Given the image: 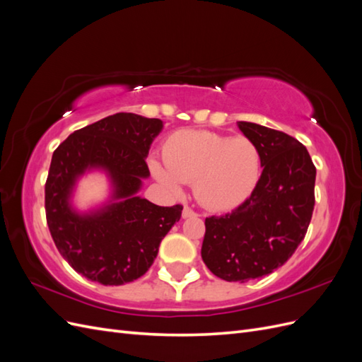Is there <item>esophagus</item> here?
I'll use <instances>...</instances> for the list:
<instances>
[{
	"label": "esophagus",
	"instance_id": "esophagus-1",
	"mask_svg": "<svg viewBox=\"0 0 362 362\" xmlns=\"http://www.w3.org/2000/svg\"><path fill=\"white\" fill-rule=\"evenodd\" d=\"M182 217L189 218V217H198V213H194L190 206H184L182 210Z\"/></svg>",
	"mask_w": 362,
	"mask_h": 362
}]
</instances>
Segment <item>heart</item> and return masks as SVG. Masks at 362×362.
Returning a JSON list of instances; mask_svg holds the SVG:
<instances>
[{"instance_id": "1", "label": "heart", "mask_w": 362, "mask_h": 362, "mask_svg": "<svg viewBox=\"0 0 362 362\" xmlns=\"http://www.w3.org/2000/svg\"><path fill=\"white\" fill-rule=\"evenodd\" d=\"M161 156L165 166L152 161L151 169L164 187L178 193L192 181L194 198L213 211L242 205L261 178V151L246 136L177 131L164 141Z\"/></svg>"}]
</instances>
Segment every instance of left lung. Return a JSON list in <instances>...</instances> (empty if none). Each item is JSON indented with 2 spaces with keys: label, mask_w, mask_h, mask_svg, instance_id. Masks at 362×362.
<instances>
[{
  "label": "left lung",
  "mask_w": 362,
  "mask_h": 362,
  "mask_svg": "<svg viewBox=\"0 0 362 362\" xmlns=\"http://www.w3.org/2000/svg\"><path fill=\"white\" fill-rule=\"evenodd\" d=\"M238 128L261 151V178L235 210L205 218L201 249L205 266L228 282L281 267L305 238L315 202V166L299 140L252 122H238Z\"/></svg>",
  "instance_id": "obj_1"
}]
</instances>
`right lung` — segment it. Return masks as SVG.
Masks as SVG:
<instances>
[{"instance_id": "right-lung-1", "label": "right lung", "mask_w": 362, "mask_h": 362, "mask_svg": "<svg viewBox=\"0 0 362 362\" xmlns=\"http://www.w3.org/2000/svg\"><path fill=\"white\" fill-rule=\"evenodd\" d=\"M161 128L160 119L116 113L74 131L54 151L45 184L47 223L60 255L87 279L122 286L144 276L163 237L180 221L182 205L160 206L137 196ZM90 168L109 173L115 201L80 215L69 199L76 180Z\"/></svg>"}]
</instances>
